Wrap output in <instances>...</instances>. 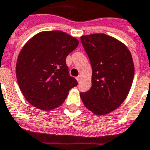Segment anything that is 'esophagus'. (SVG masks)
I'll list each match as a JSON object with an SVG mask.
<instances>
[{
	"instance_id": "esophagus-1",
	"label": "esophagus",
	"mask_w": 150,
	"mask_h": 150,
	"mask_svg": "<svg viewBox=\"0 0 150 150\" xmlns=\"http://www.w3.org/2000/svg\"><path fill=\"white\" fill-rule=\"evenodd\" d=\"M80 79H81V77H80V76H78V77L76 78V80L78 81V83H79Z\"/></svg>"
}]
</instances>
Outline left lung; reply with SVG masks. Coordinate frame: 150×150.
Here are the masks:
<instances>
[{
  "label": "left lung",
  "mask_w": 150,
  "mask_h": 150,
  "mask_svg": "<svg viewBox=\"0 0 150 150\" xmlns=\"http://www.w3.org/2000/svg\"><path fill=\"white\" fill-rule=\"evenodd\" d=\"M92 67V86L80 93L86 108L105 116L120 107L131 90L134 66L123 42L105 34L81 36Z\"/></svg>",
  "instance_id": "1"
}]
</instances>
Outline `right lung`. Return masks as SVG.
<instances>
[{
  "instance_id": "1",
  "label": "right lung",
  "mask_w": 150,
  "mask_h": 150,
  "mask_svg": "<svg viewBox=\"0 0 150 150\" xmlns=\"http://www.w3.org/2000/svg\"><path fill=\"white\" fill-rule=\"evenodd\" d=\"M78 45L77 38L60 30L40 32L24 45L16 74L19 89L31 105L42 111L58 108L78 85L66 64V57Z\"/></svg>"
}]
</instances>
